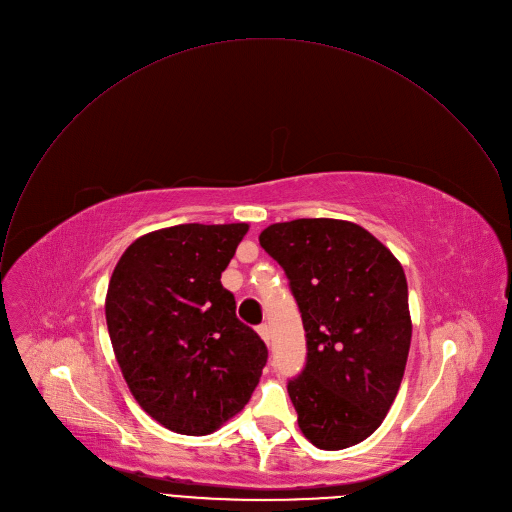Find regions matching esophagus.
Listing matches in <instances>:
<instances>
[{
    "label": "esophagus",
    "mask_w": 512,
    "mask_h": 512,
    "mask_svg": "<svg viewBox=\"0 0 512 512\" xmlns=\"http://www.w3.org/2000/svg\"><path fill=\"white\" fill-rule=\"evenodd\" d=\"M256 331H258V335L262 337V341L268 345V343H270V327L264 323V325H260Z\"/></svg>",
    "instance_id": "obj_1"
}]
</instances>
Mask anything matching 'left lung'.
Here are the masks:
<instances>
[{
    "label": "left lung",
    "mask_w": 512,
    "mask_h": 512,
    "mask_svg": "<svg viewBox=\"0 0 512 512\" xmlns=\"http://www.w3.org/2000/svg\"><path fill=\"white\" fill-rule=\"evenodd\" d=\"M260 246L284 268L306 331L288 381L304 438L343 450L369 438L399 391L412 343L399 260L365 228L331 218L272 224Z\"/></svg>",
    "instance_id": "8db88e82"
}]
</instances>
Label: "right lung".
Segmentation results:
<instances>
[{"label":"right lung","mask_w":512,"mask_h":512,"mask_svg":"<svg viewBox=\"0 0 512 512\" xmlns=\"http://www.w3.org/2000/svg\"><path fill=\"white\" fill-rule=\"evenodd\" d=\"M248 224H181L137 238L105 300L123 377L143 410L183 436H208L244 410L268 359L236 317L222 272Z\"/></svg>","instance_id":"1"}]
</instances>
